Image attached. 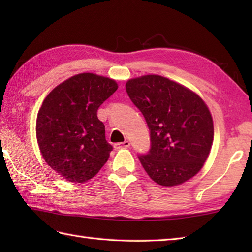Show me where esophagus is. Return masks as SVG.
<instances>
[{
	"label": "esophagus",
	"mask_w": 252,
	"mask_h": 252,
	"mask_svg": "<svg viewBox=\"0 0 252 252\" xmlns=\"http://www.w3.org/2000/svg\"><path fill=\"white\" fill-rule=\"evenodd\" d=\"M130 146V142L129 141H125L122 143H116L115 144V148L118 149V148H126Z\"/></svg>",
	"instance_id": "34e87169"
}]
</instances>
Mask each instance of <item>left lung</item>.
I'll return each instance as SVG.
<instances>
[{"instance_id": "obj_1", "label": "left lung", "mask_w": 252, "mask_h": 252, "mask_svg": "<svg viewBox=\"0 0 252 252\" xmlns=\"http://www.w3.org/2000/svg\"><path fill=\"white\" fill-rule=\"evenodd\" d=\"M126 90L149 129L151 148L138 159L151 179L175 186L196 175L213 141L212 118L203 100L183 85L155 74L129 80Z\"/></svg>"}]
</instances>
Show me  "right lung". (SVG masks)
Segmentation results:
<instances>
[{
    "label": "right lung",
    "instance_id": "obj_1",
    "mask_svg": "<svg viewBox=\"0 0 252 252\" xmlns=\"http://www.w3.org/2000/svg\"><path fill=\"white\" fill-rule=\"evenodd\" d=\"M118 89L109 78L80 73L61 83L43 100L36 140L46 163L69 182L92 179L109 158L105 126L97 109Z\"/></svg>",
    "mask_w": 252,
    "mask_h": 252
}]
</instances>
